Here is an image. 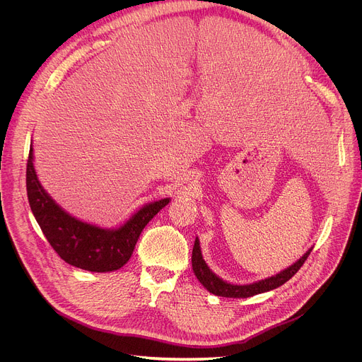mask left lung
Instances as JSON below:
<instances>
[{
	"label": "left lung",
	"instance_id": "obj_1",
	"mask_svg": "<svg viewBox=\"0 0 362 362\" xmlns=\"http://www.w3.org/2000/svg\"><path fill=\"white\" fill-rule=\"evenodd\" d=\"M311 250H313V247L309 249L299 261H296L293 265H291L289 268H286L285 271L279 272L275 276L262 279V281L255 282V284H249V285H232V284H228V282L222 281L221 278H218L208 268V265H206V262L203 261L199 239L196 238L193 252H192V268H193V272H194L196 278L199 279V282L211 293L218 295V296H225V298H249V296H253L257 293L272 291V289L284 285L286 281H289L300 269V267L306 261V257L309 256V253H311Z\"/></svg>",
	"mask_w": 362,
	"mask_h": 362
}]
</instances>
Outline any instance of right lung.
<instances>
[{
    "mask_svg": "<svg viewBox=\"0 0 362 362\" xmlns=\"http://www.w3.org/2000/svg\"><path fill=\"white\" fill-rule=\"evenodd\" d=\"M27 194L51 247L67 264L90 272H112L127 264L144 226L170 202L162 199L143 206L117 229L81 222L64 212L40 185L33 165V146L27 160Z\"/></svg>",
    "mask_w": 362,
    "mask_h": 362,
    "instance_id": "right-lung-1",
    "label": "right lung"
}]
</instances>
